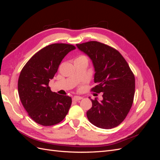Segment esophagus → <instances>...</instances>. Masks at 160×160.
Here are the masks:
<instances>
[{
	"instance_id": "esophagus-1",
	"label": "esophagus",
	"mask_w": 160,
	"mask_h": 160,
	"mask_svg": "<svg viewBox=\"0 0 160 160\" xmlns=\"http://www.w3.org/2000/svg\"><path fill=\"white\" fill-rule=\"evenodd\" d=\"M72 101H77L82 99V98H81V97H79V96H75V97H73V98H72Z\"/></svg>"
}]
</instances>
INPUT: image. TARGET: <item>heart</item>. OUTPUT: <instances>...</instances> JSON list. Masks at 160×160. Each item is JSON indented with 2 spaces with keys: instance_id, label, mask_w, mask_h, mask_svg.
<instances>
[{
  "instance_id": "b5f03b06",
  "label": "heart",
  "mask_w": 160,
  "mask_h": 160,
  "mask_svg": "<svg viewBox=\"0 0 160 160\" xmlns=\"http://www.w3.org/2000/svg\"><path fill=\"white\" fill-rule=\"evenodd\" d=\"M77 60H84V61H88V58H87L84 55H80L78 57H77L76 59H75V61H77Z\"/></svg>"
}]
</instances>
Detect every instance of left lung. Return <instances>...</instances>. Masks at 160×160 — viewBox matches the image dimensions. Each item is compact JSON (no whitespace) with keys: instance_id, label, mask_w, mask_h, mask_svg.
Segmentation results:
<instances>
[{"instance_id":"obj_1","label":"left lung","mask_w":160,"mask_h":160,"mask_svg":"<svg viewBox=\"0 0 160 160\" xmlns=\"http://www.w3.org/2000/svg\"><path fill=\"white\" fill-rule=\"evenodd\" d=\"M93 63L94 82L92 91L103 93V99L95 98L87 111L89 122L96 127L111 129L125 119L132 108L135 94V77L126 61L113 48L98 41L77 44Z\"/></svg>"}]
</instances>
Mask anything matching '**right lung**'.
<instances>
[{
    "instance_id": "obj_1",
    "label": "right lung",
    "mask_w": 160,
    "mask_h": 160,
    "mask_svg": "<svg viewBox=\"0 0 160 160\" xmlns=\"http://www.w3.org/2000/svg\"><path fill=\"white\" fill-rule=\"evenodd\" d=\"M73 45L55 43L38 51L22 68L18 81L21 103L30 118L38 124L49 126L65 118L71 98L52 92L49 87L63 58L75 50Z\"/></svg>"
}]
</instances>
